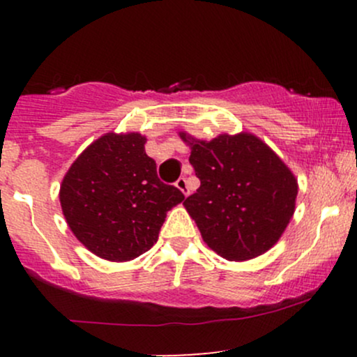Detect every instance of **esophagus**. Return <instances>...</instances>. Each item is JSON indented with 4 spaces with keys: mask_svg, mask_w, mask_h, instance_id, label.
Masks as SVG:
<instances>
[{
    "mask_svg": "<svg viewBox=\"0 0 357 357\" xmlns=\"http://www.w3.org/2000/svg\"><path fill=\"white\" fill-rule=\"evenodd\" d=\"M176 188H178V190L181 191L184 196L190 195V188H188V181H186V178H179L178 181H176Z\"/></svg>",
    "mask_w": 357,
    "mask_h": 357,
    "instance_id": "34e87169",
    "label": "esophagus"
}]
</instances>
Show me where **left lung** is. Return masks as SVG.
Returning a JSON list of instances; mask_svg holds the SVG:
<instances>
[{
    "label": "left lung",
    "mask_w": 357,
    "mask_h": 357,
    "mask_svg": "<svg viewBox=\"0 0 357 357\" xmlns=\"http://www.w3.org/2000/svg\"><path fill=\"white\" fill-rule=\"evenodd\" d=\"M179 137L202 181L184 208L204 243L230 261L268 252L296 211L298 184L290 167L252 132L203 141L181 130Z\"/></svg>",
    "instance_id": "obj_1"
}]
</instances>
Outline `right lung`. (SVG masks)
Listing matches in <instances>:
<instances>
[{"mask_svg": "<svg viewBox=\"0 0 357 357\" xmlns=\"http://www.w3.org/2000/svg\"><path fill=\"white\" fill-rule=\"evenodd\" d=\"M146 136L107 132L85 147L63 176L60 204L75 238L93 255L129 261L158 241L166 213L183 203L161 183Z\"/></svg>", "mask_w": 357, "mask_h": 357, "instance_id": "1", "label": "right lung"}]
</instances>
